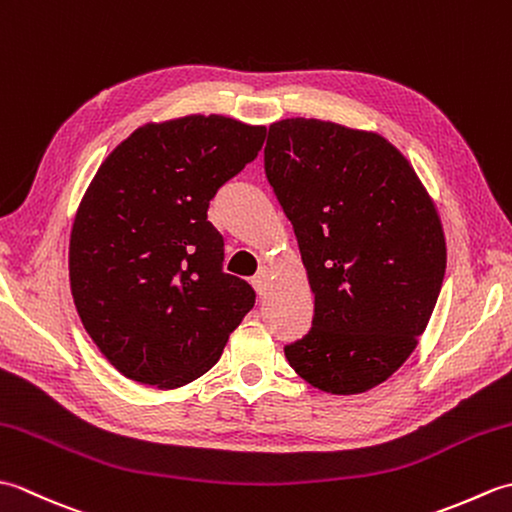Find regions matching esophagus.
<instances>
[{
    "label": "esophagus",
    "instance_id": "34e87169",
    "mask_svg": "<svg viewBox=\"0 0 512 512\" xmlns=\"http://www.w3.org/2000/svg\"><path fill=\"white\" fill-rule=\"evenodd\" d=\"M250 284H253V288L257 290V295L259 297H264L266 295V288H268V275H266V270H259V273L250 279Z\"/></svg>",
    "mask_w": 512,
    "mask_h": 512
}]
</instances>
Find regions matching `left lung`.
Returning a JSON list of instances; mask_svg holds the SVG:
<instances>
[{"label": "left lung", "mask_w": 512, "mask_h": 512, "mask_svg": "<svg viewBox=\"0 0 512 512\" xmlns=\"http://www.w3.org/2000/svg\"><path fill=\"white\" fill-rule=\"evenodd\" d=\"M266 178L295 228L314 295L290 367L325 394H363L396 372L427 330L447 268L436 204L376 132L319 118L268 129Z\"/></svg>", "instance_id": "left-lung-1"}]
</instances>
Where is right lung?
Here are the masks:
<instances>
[{"label":"right lung","mask_w":512,"mask_h":512,"mask_svg":"<svg viewBox=\"0 0 512 512\" xmlns=\"http://www.w3.org/2000/svg\"><path fill=\"white\" fill-rule=\"evenodd\" d=\"M264 125L191 114L125 138L85 191L70 233L76 312L123 376L176 389L220 361L255 292L226 275L206 220L224 182L257 158Z\"/></svg>","instance_id":"right-lung-1"}]
</instances>
